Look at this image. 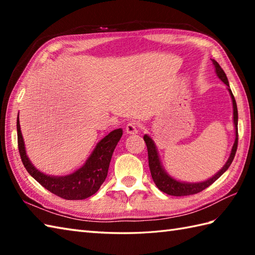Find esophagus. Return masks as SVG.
<instances>
[{"instance_id":"1","label":"esophagus","mask_w":255,"mask_h":255,"mask_svg":"<svg viewBox=\"0 0 255 255\" xmlns=\"http://www.w3.org/2000/svg\"><path fill=\"white\" fill-rule=\"evenodd\" d=\"M126 132L129 134H136L138 133V127L136 123H129L126 126Z\"/></svg>"}]
</instances>
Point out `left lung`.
I'll return each mask as SVG.
<instances>
[{
    "instance_id": "left-lung-1",
    "label": "left lung",
    "mask_w": 255,
    "mask_h": 255,
    "mask_svg": "<svg viewBox=\"0 0 255 255\" xmlns=\"http://www.w3.org/2000/svg\"><path fill=\"white\" fill-rule=\"evenodd\" d=\"M215 67V72L217 74V77L223 81V82L227 85V89L229 91V94L232 100V108H234V125H235V142L232 145L231 152L228 160L225 163V165L221 167V169L216 173L215 175L209 177L208 180H205L202 182H196V183H189V182H183L178 181L176 178L171 176L169 173L165 171V169L162 165V162L160 159V155L158 152V149H156V145L154 141L148 134H144L143 140L145 144H147L148 149V160H149V167L151 172V176H152V180L155 183L156 187H158L160 191L167 195H172V196H187V195H193L197 194L199 192L204 191L205 188L210 186L215 181H217L218 178L224 174V173L229 169L230 164L235 159V155L237 152L238 148V108H237V103L235 100V96L232 94L230 90L228 79H227V75L225 71L218 64L216 60H211Z\"/></svg>"
}]
</instances>
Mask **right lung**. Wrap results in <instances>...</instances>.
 Returning a JSON list of instances; mask_svg holds the SVG:
<instances>
[{
  "instance_id": "obj_1",
  "label": "right lung",
  "mask_w": 255,
  "mask_h": 255,
  "mask_svg": "<svg viewBox=\"0 0 255 255\" xmlns=\"http://www.w3.org/2000/svg\"><path fill=\"white\" fill-rule=\"evenodd\" d=\"M17 140L20 159L27 172L48 191L57 196L68 200L85 199L99 191L107 176L108 167L112 160L114 150L123 136V129L113 130L97 142L93 152L85 161V163L72 172L71 174L57 176L42 173L31 163L26 153L23 134L20 131L19 118L17 117Z\"/></svg>"
}]
</instances>
